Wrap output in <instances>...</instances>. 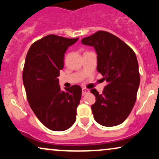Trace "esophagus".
Wrapping results in <instances>:
<instances>
[{"mask_svg":"<svg viewBox=\"0 0 159 159\" xmlns=\"http://www.w3.org/2000/svg\"><path fill=\"white\" fill-rule=\"evenodd\" d=\"M89 92H90V90H89L88 89L82 88V95H83V96H84V95L87 94Z\"/></svg>","mask_w":159,"mask_h":159,"instance_id":"1","label":"esophagus"}]
</instances>
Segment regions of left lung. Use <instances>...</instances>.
Wrapping results in <instances>:
<instances>
[{
	"label": "left lung",
	"mask_w": 159,
	"mask_h": 159,
	"mask_svg": "<svg viewBox=\"0 0 159 159\" xmlns=\"http://www.w3.org/2000/svg\"><path fill=\"white\" fill-rule=\"evenodd\" d=\"M81 43L94 47L97 71L107 83L102 94L96 89L90 90L96 98L91 106L94 119L104 126L120 125L132 111L139 87L135 54L117 36L102 30L82 39Z\"/></svg>",
	"instance_id": "8db88e82"
}]
</instances>
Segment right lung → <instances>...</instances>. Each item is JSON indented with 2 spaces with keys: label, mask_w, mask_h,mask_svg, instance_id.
I'll list each match as a JSON object with an SVG mask.
<instances>
[{
  "label": "right lung",
  "mask_w": 159,
  "mask_h": 159,
  "mask_svg": "<svg viewBox=\"0 0 159 159\" xmlns=\"http://www.w3.org/2000/svg\"><path fill=\"white\" fill-rule=\"evenodd\" d=\"M78 39L48 35L33 43L25 59L23 83L27 101L39 121L55 132L66 130L76 120L81 87L61 90L58 76L67 48Z\"/></svg>",
  "instance_id": "obj_1"
}]
</instances>
